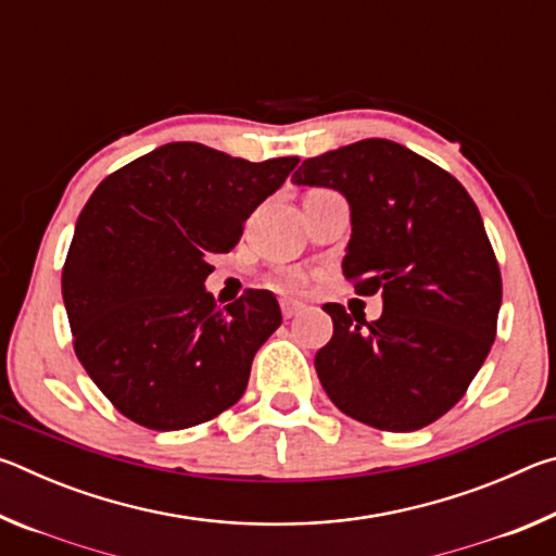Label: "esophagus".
<instances>
[{"label":"esophagus","mask_w":556,"mask_h":556,"mask_svg":"<svg viewBox=\"0 0 556 556\" xmlns=\"http://www.w3.org/2000/svg\"><path fill=\"white\" fill-rule=\"evenodd\" d=\"M301 312H304V304H301V301H294V299L281 301V314H285V318H294Z\"/></svg>","instance_id":"34e87169"}]
</instances>
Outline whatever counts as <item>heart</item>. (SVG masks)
Instances as JSON below:
<instances>
[{
  "mask_svg": "<svg viewBox=\"0 0 556 556\" xmlns=\"http://www.w3.org/2000/svg\"><path fill=\"white\" fill-rule=\"evenodd\" d=\"M275 285L281 289L299 291L306 287V275L301 269H279L275 275Z\"/></svg>",
  "mask_w": 556,
  "mask_h": 556,
  "instance_id": "heart-1",
  "label": "heart"
}]
</instances>
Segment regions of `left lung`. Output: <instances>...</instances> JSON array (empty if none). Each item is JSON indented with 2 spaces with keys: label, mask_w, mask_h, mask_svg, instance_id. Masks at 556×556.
<instances>
[{
  "label": "left lung",
  "mask_w": 556,
  "mask_h": 556,
  "mask_svg": "<svg viewBox=\"0 0 556 556\" xmlns=\"http://www.w3.org/2000/svg\"><path fill=\"white\" fill-rule=\"evenodd\" d=\"M296 186L351 205L345 279L382 296L365 321L326 304L333 338L314 365L338 409L382 431H414L464 397L495 341L503 281L481 213L454 176L390 139L306 159Z\"/></svg>",
  "instance_id": "1"
}]
</instances>
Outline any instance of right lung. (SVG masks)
I'll return each mask as SVG.
<instances>
[{"instance_id": "obj_1", "label": "right lung", "mask_w": 556, "mask_h": 556, "mask_svg": "<svg viewBox=\"0 0 556 556\" xmlns=\"http://www.w3.org/2000/svg\"><path fill=\"white\" fill-rule=\"evenodd\" d=\"M296 164L172 142L90 195L63 265V304L80 365L127 419L176 431L242 397L252 357L281 324L279 304L248 289L220 308L203 281Z\"/></svg>"}]
</instances>
